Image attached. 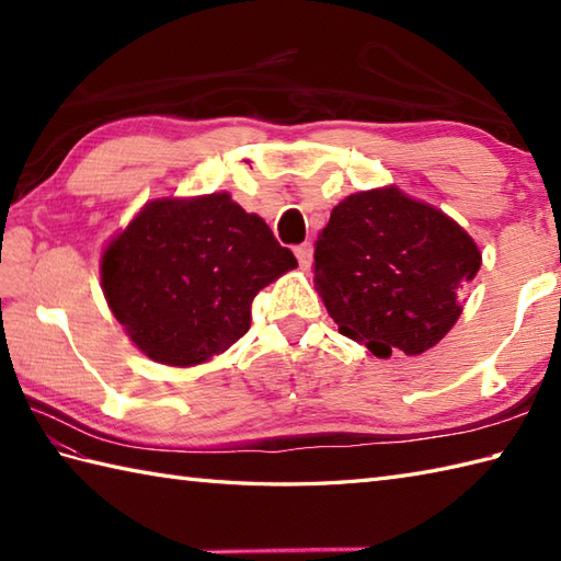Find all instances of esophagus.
I'll use <instances>...</instances> for the list:
<instances>
[{
  "instance_id": "34e87169",
  "label": "esophagus",
  "mask_w": 561,
  "mask_h": 561,
  "mask_svg": "<svg viewBox=\"0 0 561 561\" xmlns=\"http://www.w3.org/2000/svg\"><path fill=\"white\" fill-rule=\"evenodd\" d=\"M296 253V260H299V267L306 272L308 267H311V262H313V245L311 243H304V245H299L294 250Z\"/></svg>"
}]
</instances>
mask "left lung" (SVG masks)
I'll return each mask as SVG.
<instances>
[{
  "instance_id": "left-lung-1",
  "label": "left lung",
  "mask_w": 561,
  "mask_h": 561,
  "mask_svg": "<svg viewBox=\"0 0 561 561\" xmlns=\"http://www.w3.org/2000/svg\"><path fill=\"white\" fill-rule=\"evenodd\" d=\"M480 245L428 202L386 185L344 197L316 241V291L344 337L378 359L424 354L462 313Z\"/></svg>"
}]
</instances>
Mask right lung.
<instances>
[{"label":"right lung","instance_id":"right-lung-1","mask_svg":"<svg viewBox=\"0 0 561 561\" xmlns=\"http://www.w3.org/2000/svg\"><path fill=\"white\" fill-rule=\"evenodd\" d=\"M296 267L265 219L229 193L147 202L101 253V289L135 347L197 366L250 328V304Z\"/></svg>","mask_w":561,"mask_h":561}]
</instances>
